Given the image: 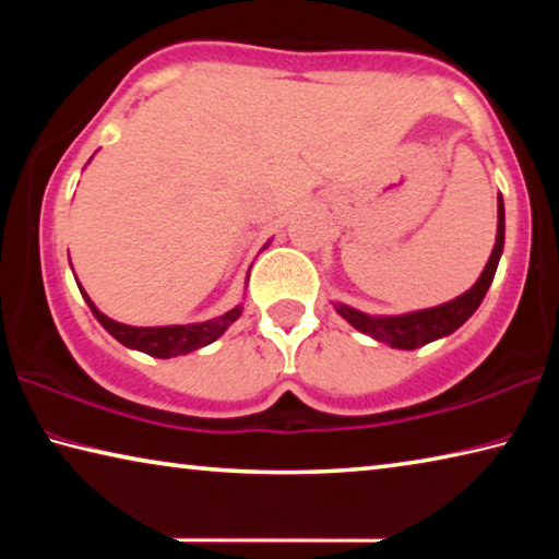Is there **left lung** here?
<instances>
[{"instance_id":"left-lung-1","label":"left lung","mask_w":559,"mask_h":559,"mask_svg":"<svg viewBox=\"0 0 559 559\" xmlns=\"http://www.w3.org/2000/svg\"><path fill=\"white\" fill-rule=\"evenodd\" d=\"M506 243V206L503 197L498 194V231H496V246L490 251V259L486 263L480 278L473 283V286L461 293L459 298L449 302H441V306L424 308V310H412V313L402 316H370L362 313V310L349 308L345 302H335V310L340 318H345L349 325L359 333L374 337L377 343H384L394 349H416L421 345H429L433 340L451 335L453 330H459L466 320L476 313L480 302H484L486 293L493 283L500 253H503Z\"/></svg>"}]
</instances>
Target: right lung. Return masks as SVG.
Listing matches in <instances>:
<instances>
[{"label":"right lung","instance_id":"add662e5","mask_svg":"<svg viewBox=\"0 0 559 559\" xmlns=\"http://www.w3.org/2000/svg\"><path fill=\"white\" fill-rule=\"evenodd\" d=\"M266 246H263V249H266ZM79 288H81V283H79ZM81 293H83V300L88 302L91 313L96 316L98 323L106 328L120 345H126L130 349H140V353L153 355V357H163V359L194 353V349L214 343L216 337H222L226 333V328H229L234 320H239L241 310H243V306L239 302V306L231 308L229 313H224L219 318H212V320H204V323L135 328V325L118 323V320H112L106 313H100V310L96 308V302L88 298V293L83 288H81Z\"/></svg>","mask_w":559,"mask_h":559}]
</instances>
